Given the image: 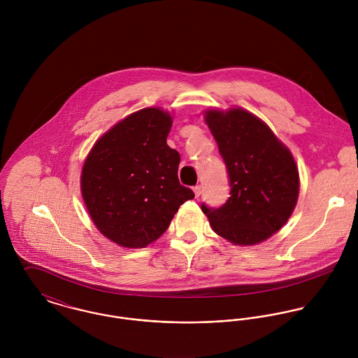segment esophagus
Returning a JSON list of instances; mask_svg holds the SVG:
<instances>
[{
  "label": "esophagus",
  "mask_w": 358,
  "mask_h": 358,
  "mask_svg": "<svg viewBox=\"0 0 358 358\" xmlns=\"http://www.w3.org/2000/svg\"><path fill=\"white\" fill-rule=\"evenodd\" d=\"M193 190H194L196 197H200V194H201V186H200V185H197V186H194V187H193Z\"/></svg>",
  "instance_id": "34e87169"
}]
</instances>
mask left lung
I'll return each instance as SVG.
<instances>
[{
	"mask_svg": "<svg viewBox=\"0 0 358 358\" xmlns=\"http://www.w3.org/2000/svg\"><path fill=\"white\" fill-rule=\"evenodd\" d=\"M223 157L230 197L219 208L201 205L216 234L236 245H255L277 233L299 196L295 159L273 131L244 108L205 111Z\"/></svg>",
	"mask_w": 358,
	"mask_h": 358,
	"instance_id": "8db88e82",
	"label": "left lung"
}]
</instances>
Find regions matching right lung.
<instances>
[{"mask_svg":"<svg viewBox=\"0 0 358 358\" xmlns=\"http://www.w3.org/2000/svg\"><path fill=\"white\" fill-rule=\"evenodd\" d=\"M171 127L168 111L142 108L107 131L84 162L85 206L103 236L121 247H148L194 199L178 178L180 155L166 145Z\"/></svg>","mask_w":358,"mask_h":358,"instance_id":"add662e5","label":"right lung"}]
</instances>
